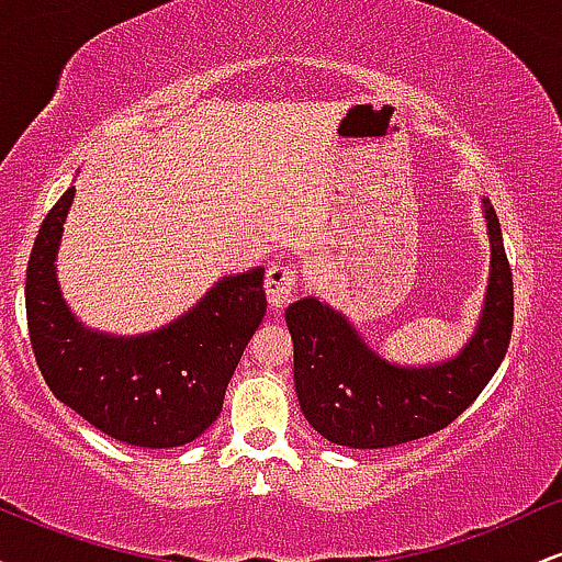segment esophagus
Returning <instances> with one entry per match:
<instances>
[{"label":"esophagus","mask_w":562,"mask_h":562,"mask_svg":"<svg viewBox=\"0 0 562 562\" xmlns=\"http://www.w3.org/2000/svg\"><path fill=\"white\" fill-rule=\"evenodd\" d=\"M295 285H299V269L290 267V263H272L267 269L263 288H267V299L272 306H282L293 299Z\"/></svg>","instance_id":"34e87169"}]
</instances>
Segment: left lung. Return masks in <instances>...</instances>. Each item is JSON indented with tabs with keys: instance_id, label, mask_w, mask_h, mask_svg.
Instances as JSON below:
<instances>
[{
	"instance_id": "obj_1",
	"label": "left lung",
	"mask_w": 562,
	"mask_h": 562,
	"mask_svg": "<svg viewBox=\"0 0 562 562\" xmlns=\"http://www.w3.org/2000/svg\"><path fill=\"white\" fill-rule=\"evenodd\" d=\"M492 243L483 317L470 344L436 367L389 364L357 330L317 299L290 303L295 393L308 425L348 449H385L443 430L486 389L513 335V272L496 211L483 200Z\"/></svg>"
}]
</instances>
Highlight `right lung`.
Listing matches in <instances>:
<instances>
[{
	"label": "right lung",
	"mask_w": 562,
	"mask_h": 562,
	"mask_svg": "<svg viewBox=\"0 0 562 562\" xmlns=\"http://www.w3.org/2000/svg\"><path fill=\"white\" fill-rule=\"evenodd\" d=\"M74 187L38 229L25 269V317L49 391L97 430L145 449L190 443L216 420L245 346L267 314L263 269L227 277L164 330L111 338L83 330L55 277Z\"/></svg>",
	"instance_id": "right-lung-1"
}]
</instances>
